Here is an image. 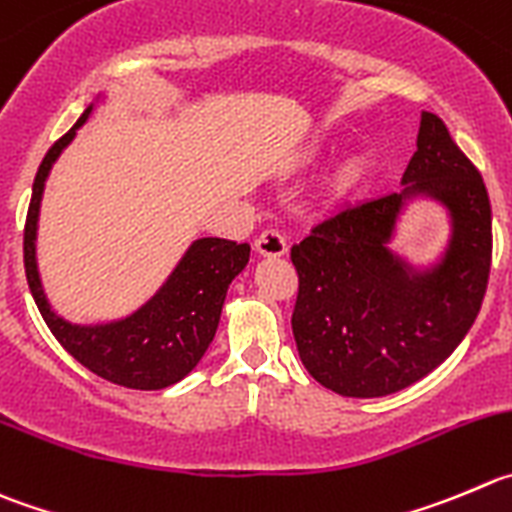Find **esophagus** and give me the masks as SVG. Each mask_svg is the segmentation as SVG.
<instances>
[{
  "mask_svg": "<svg viewBox=\"0 0 512 512\" xmlns=\"http://www.w3.org/2000/svg\"><path fill=\"white\" fill-rule=\"evenodd\" d=\"M256 251L261 256H269V259H279V256L286 253V238L276 228H269V231H264L256 238Z\"/></svg>",
  "mask_w": 512,
  "mask_h": 512,
  "instance_id": "obj_1",
  "label": "esophagus"
}]
</instances>
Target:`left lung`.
Here are the masks:
<instances>
[{
  "instance_id": "8db88e82",
  "label": "left lung",
  "mask_w": 512,
  "mask_h": 512,
  "mask_svg": "<svg viewBox=\"0 0 512 512\" xmlns=\"http://www.w3.org/2000/svg\"><path fill=\"white\" fill-rule=\"evenodd\" d=\"M402 191L339 208L291 248V329L306 372L342 397H384L440 367L475 324L490 276L493 213L483 175L437 115L422 113ZM437 202L451 233L432 265L391 241L412 202Z\"/></svg>"
}]
</instances>
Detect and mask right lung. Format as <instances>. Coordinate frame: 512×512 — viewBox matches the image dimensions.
Wrapping results in <instances>:
<instances>
[{"instance_id": "obj_1", "label": "right lung", "mask_w": 512, "mask_h": 512, "mask_svg": "<svg viewBox=\"0 0 512 512\" xmlns=\"http://www.w3.org/2000/svg\"><path fill=\"white\" fill-rule=\"evenodd\" d=\"M105 100L107 95L100 92L85 107L80 120L47 150L37 170L24 226V271L45 324L82 367L120 387L163 389L191 374L206 354L216 337L228 286L246 269L251 246L226 238H196L160 289L128 316L75 324L57 314L47 299L37 266L42 196L52 165Z\"/></svg>"}]
</instances>
